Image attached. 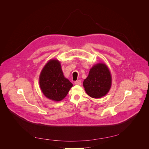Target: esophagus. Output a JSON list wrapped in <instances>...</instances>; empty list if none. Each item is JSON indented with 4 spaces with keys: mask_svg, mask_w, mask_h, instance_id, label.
Here are the masks:
<instances>
[{
    "mask_svg": "<svg viewBox=\"0 0 149 149\" xmlns=\"http://www.w3.org/2000/svg\"><path fill=\"white\" fill-rule=\"evenodd\" d=\"M74 84L75 85H78V86H80V85H81V80H77L74 82Z\"/></svg>",
    "mask_w": 149,
    "mask_h": 149,
    "instance_id": "1",
    "label": "esophagus"
}]
</instances>
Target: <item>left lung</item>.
Masks as SVG:
<instances>
[{"mask_svg": "<svg viewBox=\"0 0 149 149\" xmlns=\"http://www.w3.org/2000/svg\"><path fill=\"white\" fill-rule=\"evenodd\" d=\"M112 82L110 70L105 63H98L90 70L89 74L83 82L87 94L92 98H98L109 91Z\"/></svg>", "mask_w": 149, "mask_h": 149, "instance_id": "8db88e82", "label": "left lung"}]
</instances>
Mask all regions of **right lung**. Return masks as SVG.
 <instances>
[{"mask_svg": "<svg viewBox=\"0 0 149 149\" xmlns=\"http://www.w3.org/2000/svg\"><path fill=\"white\" fill-rule=\"evenodd\" d=\"M39 82L42 93L55 101L64 98L73 86L63 76L60 62L57 59H51L46 63L40 74Z\"/></svg>", "mask_w": 149, "mask_h": 149, "instance_id": "obj_1", "label": "right lung"}]
</instances>
